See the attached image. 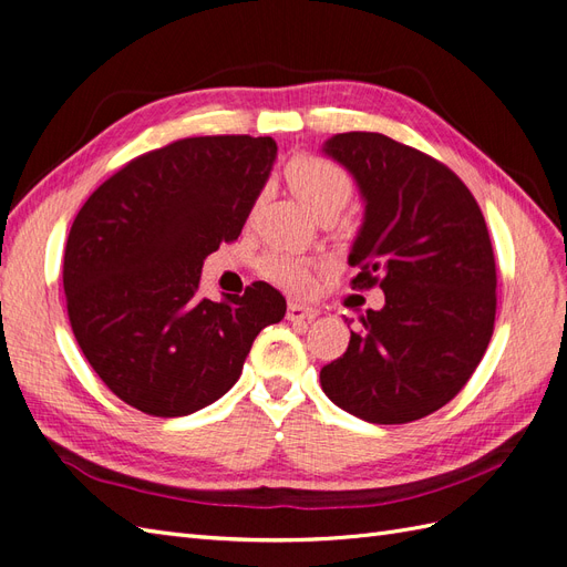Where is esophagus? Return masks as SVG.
<instances>
[{"label":"esophagus","mask_w":567,"mask_h":567,"mask_svg":"<svg viewBox=\"0 0 567 567\" xmlns=\"http://www.w3.org/2000/svg\"><path fill=\"white\" fill-rule=\"evenodd\" d=\"M317 317V312L312 307H305L298 302H288V310H286V319L288 321H312Z\"/></svg>","instance_id":"esophagus-1"}]
</instances>
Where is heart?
Segmentation results:
<instances>
[{
	"mask_svg": "<svg viewBox=\"0 0 567 567\" xmlns=\"http://www.w3.org/2000/svg\"><path fill=\"white\" fill-rule=\"evenodd\" d=\"M286 182L290 192L298 196L312 215L329 205H342L352 196V179L340 165L317 158L302 156L286 165ZM265 277L290 293H305L312 288V265L307 260H298L290 255H269L262 262Z\"/></svg>",
	"mask_w": 567,
	"mask_h": 567,
	"instance_id": "b5f03b06",
	"label": "heart"
}]
</instances>
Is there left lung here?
Instances as JSON below:
<instances>
[{
	"label": "left lung",
	"instance_id": "left-lung-1",
	"mask_svg": "<svg viewBox=\"0 0 567 567\" xmlns=\"http://www.w3.org/2000/svg\"><path fill=\"white\" fill-rule=\"evenodd\" d=\"M321 153L364 203L352 284L385 293L381 310L359 317L348 352L321 369V388L369 423L423 419L468 383L489 346L496 267L485 217L447 165L385 134H336Z\"/></svg>",
	"mask_w": 567,
	"mask_h": 567
}]
</instances>
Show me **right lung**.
Instances as JSON below:
<instances>
[{
    "mask_svg": "<svg viewBox=\"0 0 567 567\" xmlns=\"http://www.w3.org/2000/svg\"><path fill=\"white\" fill-rule=\"evenodd\" d=\"M274 161L271 136H192L134 158L80 208L63 255L68 319L130 406L175 419L213 404L284 319L286 298L265 281L198 296L203 260L241 234Z\"/></svg>",
    "mask_w": 567,
    "mask_h": 567,
    "instance_id": "1",
    "label": "right lung"
}]
</instances>
